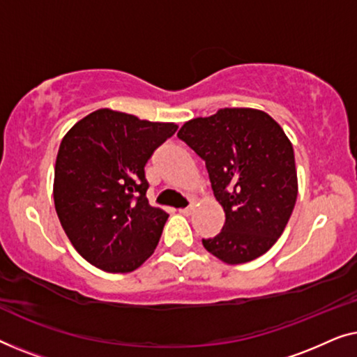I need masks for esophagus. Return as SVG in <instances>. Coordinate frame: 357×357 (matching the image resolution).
I'll return each instance as SVG.
<instances>
[{
  "label": "esophagus",
  "mask_w": 357,
  "mask_h": 357,
  "mask_svg": "<svg viewBox=\"0 0 357 357\" xmlns=\"http://www.w3.org/2000/svg\"><path fill=\"white\" fill-rule=\"evenodd\" d=\"M193 206H188V208H183V209H180V214H183V216H190V214H192L193 213Z\"/></svg>",
  "instance_id": "esophagus-1"
}]
</instances>
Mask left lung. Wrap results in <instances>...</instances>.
I'll list each match as a JSON object with an SVG mask.
<instances>
[{"instance_id":"1","label":"left lung","mask_w":357,"mask_h":357,"mask_svg":"<svg viewBox=\"0 0 357 357\" xmlns=\"http://www.w3.org/2000/svg\"><path fill=\"white\" fill-rule=\"evenodd\" d=\"M177 136L206 162L226 216L216 237L203 238L204 248L227 265L266 253L297 199L294 149L284 130L266 112L236 107L185 121Z\"/></svg>"}]
</instances>
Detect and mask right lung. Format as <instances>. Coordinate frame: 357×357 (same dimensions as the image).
<instances>
[{"label": "right lung", "instance_id": "right-lung-1", "mask_svg": "<svg viewBox=\"0 0 357 357\" xmlns=\"http://www.w3.org/2000/svg\"><path fill=\"white\" fill-rule=\"evenodd\" d=\"M178 125L99 109L63 136L53 202L76 252L107 273H131L153 255L169 214L146 198L144 167Z\"/></svg>", "mask_w": 357, "mask_h": 357}]
</instances>
